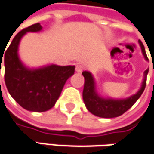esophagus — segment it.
Returning a JSON list of instances; mask_svg holds the SVG:
<instances>
[{
  "label": "esophagus",
  "instance_id": "esophagus-1",
  "mask_svg": "<svg viewBox=\"0 0 154 154\" xmlns=\"http://www.w3.org/2000/svg\"><path fill=\"white\" fill-rule=\"evenodd\" d=\"M82 70H83V67H82V66H81V65H77V66H76V68H75V71H76V72L81 73V72H82Z\"/></svg>",
  "mask_w": 154,
  "mask_h": 154
}]
</instances>
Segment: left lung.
<instances>
[{
	"label": "left lung",
	"instance_id": "obj_1",
	"mask_svg": "<svg viewBox=\"0 0 154 154\" xmlns=\"http://www.w3.org/2000/svg\"><path fill=\"white\" fill-rule=\"evenodd\" d=\"M139 45L141 49V53L144 56V59L146 60H148L145 48L140 41H139ZM111 54H112V52ZM147 73L148 69H146L143 73L141 85L136 93L127 98L113 99L111 97L101 96L97 91L96 82L92 73L88 71H84L82 73V76L84 77L82 99L88 112L97 117L105 119H112L121 116L135 103V101L140 98L141 94L143 93L146 87Z\"/></svg>",
	"mask_w": 154,
	"mask_h": 154
}]
</instances>
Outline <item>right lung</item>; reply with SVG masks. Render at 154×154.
Instances as JSON below:
<instances>
[{"label": "right lung", "mask_w": 154, "mask_h": 154, "mask_svg": "<svg viewBox=\"0 0 154 154\" xmlns=\"http://www.w3.org/2000/svg\"><path fill=\"white\" fill-rule=\"evenodd\" d=\"M42 30V26L39 23L21 30L10 43L4 58L5 82L8 92L23 108L35 112L48 111L55 105L67 79L75 72V66L48 64L30 68L22 62L19 54L21 39L28 32Z\"/></svg>", "instance_id": "add662e5"}]
</instances>
